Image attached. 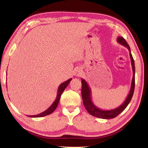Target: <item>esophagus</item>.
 I'll return each mask as SVG.
<instances>
[{"mask_svg": "<svg viewBox=\"0 0 148 148\" xmlns=\"http://www.w3.org/2000/svg\"><path fill=\"white\" fill-rule=\"evenodd\" d=\"M81 74H82V73H81L80 71H78L77 72V75H80Z\"/></svg>", "mask_w": 148, "mask_h": 148, "instance_id": "obj_1", "label": "esophagus"}]
</instances>
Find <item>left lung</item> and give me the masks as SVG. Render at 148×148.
<instances>
[{"label":"left lung","instance_id":"obj_1","mask_svg":"<svg viewBox=\"0 0 148 148\" xmlns=\"http://www.w3.org/2000/svg\"><path fill=\"white\" fill-rule=\"evenodd\" d=\"M117 41L118 42L123 46L127 48L130 52V57L131 59V64L132 66V70H133V78H132V81L131 84L130 90L129 94L126 97L125 101L123 102L122 105H121L119 107L116 108L111 110H102L100 108L96 107V105L93 103L91 99V90L88 84L86 82V81L82 78V97L83 99V103L84 107L86 108L87 112H88L91 115L98 117V118L101 119H112L116 117L117 116L122 112L124 110L128 105L130 103L132 96L134 95V89H135V63L133 57L131 53L130 48L127 42L126 41L124 38L121 36H119L117 38Z\"/></svg>","mask_w":148,"mask_h":148}]
</instances>
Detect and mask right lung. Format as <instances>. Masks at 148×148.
Masks as SVG:
<instances>
[{
    "label": "right lung",
    "mask_w": 148,
    "mask_h": 148,
    "mask_svg": "<svg viewBox=\"0 0 148 148\" xmlns=\"http://www.w3.org/2000/svg\"><path fill=\"white\" fill-rule=\"evenodd\" d=\"M71 80H72V78H70V79H68V80L65 81L64 82L62 83L61 85L59 86L58 90H57V96H56V98L55 99V101H53V103L52 105H51V106L49 108H48V109H47L46 110L44 111V112H43L42 113L38 114V115L28 116L31 117H43V116H45L49 115V114H52L53 112V111L56 110V108H57V105H58V104H59V99H60V98H61L62 92L64 91V89L66 88V87L68 86L69 83L70 82V81Z\"/></svg>",
    "instance_id": "right-lung-1"
}]
</instances>
